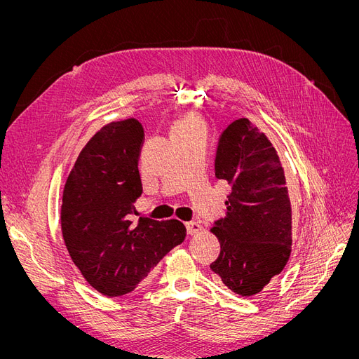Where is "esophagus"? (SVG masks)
<instances>
[{"mask_svg":"<svg viewBox=\"0 0 359 359\" xmlns=\"http://www.w3.org/2000/svg\"><path fill=\"white\" fill-rule=\"evenodd\" d=\"M201 230H202V227H201L199 222H196V221L186 222V231H187V234L194 236V234H198Z\"/></svg>","mask_w":359,"mask_h":359,"instance_id":"1","label":"esophagus"}]
</instances>
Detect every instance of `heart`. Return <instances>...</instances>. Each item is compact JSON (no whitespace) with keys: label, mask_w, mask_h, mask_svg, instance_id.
<instances>
[{"label":"heart","mask_w":359,"mask_h":359,"mask_svg":"<svg viewBox=\"0 0 359 359\" xmlns=\"http://www.w3.org/2000/svg\"><path fill=\"white\" fill-rule=\"evenodd\" d=\"M205 121L198 116L196 113H184L172 126V135H195V134H203L205 135Z\"/></svg>","instance_id":"heart-1"}]
</instances>
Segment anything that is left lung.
Segmentation results:
<instances>
[{"instance_id":"left-lung-1","label":"left lung","mask_w":359,"mask_h":359,"mask_svg":"<svg viewBox=\"0 0 359 359\" xmlns=\"http://www.w3.org/2000/svg\"><path fill=\"white\" fill-rule=\"evenodd\" d=\"M215 176L231 187L227 214L214 222L221 252L211 271L250 297L282 272L291 253V202L284 168L269 140L241 118L221 134Z\"/></svg>"}]
</instances>
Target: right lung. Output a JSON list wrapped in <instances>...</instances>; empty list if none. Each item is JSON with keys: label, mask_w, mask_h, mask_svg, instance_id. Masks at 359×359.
Instances as JSON below:
<instances>
[{"label": "right lung", "mask_w": 359, "mask_h": 359, "mask_svg": "<svg viewBox=\"0 0 359 359\" xmlns=\"http://www.w3.org/2000/svg\"><path fill=\"white\" fill-rule=\"evenodd\" d=\"M144 129L137 119L103 126L83 148L67 179L61 227L68 253L88 284L107 297L134 291L186 237L177 219L141 217L138 157Z\"/></svg>", "instance_id": "obj_1"}]
</instances>
